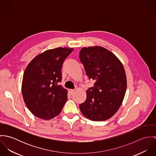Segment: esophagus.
I'll use <instances>...</instances> for the list:
<instances>
[{
    "mask_svg": "<svg viewBox=\"0 0 156 156\" xmlns=\"http://www.w3.org/2000/svg\"><path fill=\"white\" fill-rule=\"evenodd\" d=\"M74 89H69V94L71 95H73V94L74 93Z\"/></svg>",
    "mask_w": 156,
    "mask_h": 156,
    "instance_id": "1",
    "label": "esophagus"
}]
</instances>
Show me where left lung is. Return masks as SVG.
<instances>
[{
    "label": "left lung",
    "instance_id": "1",
    "mask_svg": "<svg viewBox=\"0 0 156 156\" xmlns=\"http://www.w3.org/2000/svg\"><path fill=\"white\" fill-rule=\"evenodd\" d=\"M79 58L89 80L95 81L87 90L86 100L79 105L80 111L90 120H107L118 111L125 96L124 66L111 51L100 46L82 48Z\"/></svg>",
    "mask_w": 156,
    "mask_h": 156
}]
</instances>
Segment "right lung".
<instances>
[{
	"mask_svg": "<svg viewBox=\"0 0 156 156\" xmlns=\"http://www.w3.org/2000/svg\"><path fill=\"white\" fill-rule=\"evenodd\" d=\"M73 48L58 47L45 51L34 58L23 77V97L35 116L49 120L58 116L67 100V90L58 85L62 80L64 61Z\"/></svg>",
	"mask_w": 156,
	"mask_h": 156,
	"instance_id": "1",
	"label": "right lung"
}]
</instances>
